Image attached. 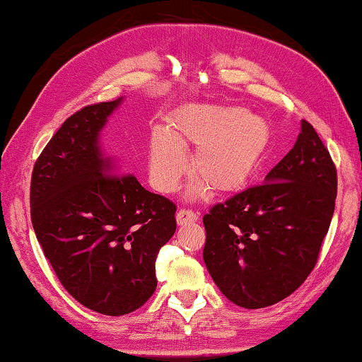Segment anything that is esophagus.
Wrapping results in <instances>:
<instances>
[{
    "instance_id": "34e87169",
    "label": "esophagus",
    "mask_w": 362,
    "mask_h": 362,
    "mask_svg": "<svg viewBox=\"0 0 362 362\" xmlns=\"http://www.w3.org/2000/svg\"><path fill=\"white\" fill-rule=\"evenodd\" d=\"M199 221V213L190 209H180L176 213V223L178 225H187V223H194Z\"/></svg>"
}]
</instances>
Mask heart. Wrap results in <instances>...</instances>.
<instances>
[{"label":"heart","instance_id":"heart-1","mask_svg":"<svg viewBox=\"0 0 362 362\" xmlns=\"http://www.w3.org/2000/svg\"><path fill=\"white\" fill-rule=\"evenodd\" d=\"M269 143V126L255 113L236 107L189 105L149 135L148 173L153 187L170 194L189 170L184 149L195 148L192 172L199 176L189 194L200 197L241 189L260 165Z\"/></svg>","mask_w":362,"mask_h":362}]
</instances>
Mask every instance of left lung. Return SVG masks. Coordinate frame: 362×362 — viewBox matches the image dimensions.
I'll return each instance as SVG.
<instances>
[{
  "instance_id": "1",
  "label": "left lung",
  "mask_w": 362,
  "mask_h": 362,
  "mask_svg": "<svg viewBox=\"0 0 362 362\" xmlns=\"http://www.w3.org/2000/svg\"><path fill=\"white\" fill-rule=\"evenodd\" d=\"M337 195V173L315 129L301 121L291 151L249 187L203 217V260L231 303L262 309L282 301L317 263Z\"/></svg>"
}]
</instances>
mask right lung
Listing matches in <instances>:
<instances>
[{
  "mask_svg": "<svg viewBox=\"0 0 362 362\" xmlns=\"http://www.w3.org/2000/svg\"><path fill=\"white\" fill-rule=\"evenodd\" d=\"M124 98L67 118L36 160L31 222L59 282L80 304L119 317L158 287L156 257L176 230V206L107 156L100 132Z\"/></svg>",
  "mask_w": 362,
  "mask_h": 362,
  "instance_id": "obj_1",
  "label": "right lung"
}]
</instances>
